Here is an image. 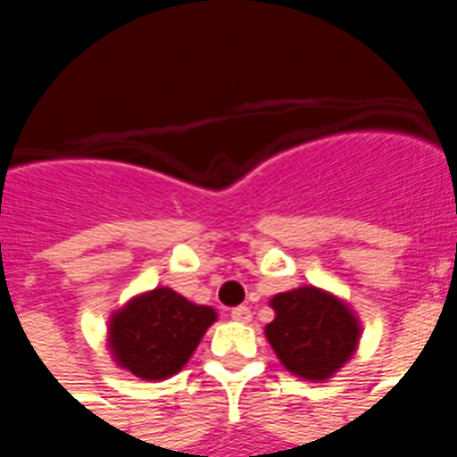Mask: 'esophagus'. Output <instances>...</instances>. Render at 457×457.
<instances>
[{"label": "esophagus", "mask_w": 457, "mask_h": 457, "mask_svg": "<svg viewBox=\"0 0 457 457\" xmlns=\"http://www.w3.org/2000/svg\"><path fill=\"white\" fill-rule=\"evenodd\" d=\"M232 320H237V323H249L252 320V311H249L247 306H237V308H232Z\"/></svg>", "instance_id": "34e87169"}]
</instances>
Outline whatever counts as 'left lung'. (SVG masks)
<instances>
[{"label": "left lung", "instance_id": "8db88e82", "mask_svg": "<svg viewBox=\"0 0 457 457\" xmlns=\"http://www.w3.org/2000/svg\"><path fill=\"white\" fill-rule=\"evenodd\" d=\"M274 320L264 328L269 345L287 367L308 382H326L360 343L353 308L323 288L301 287L271 298Z\"/></svg>", "mask_w": 457, "mask_h": 457}]
</instances>
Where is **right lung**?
Wrapping results in <instances>:
<instances>
[{
    "instance_id": "1",
    "label": "right lung",
    "mask_w": 457,
    "mask_h": 457,
    "mask_svg": "<svg viewBox=\"0 0 457 457\" xmlns=\"http://www.w3.org/2000/svg\"><path fill=\"white\" fill-rule=\"evenodd\" d=\"M218 313L169 287L134 296L110 318L114 362L139 379H166L188 362Z\"/></svg>"
}]
</instances>
